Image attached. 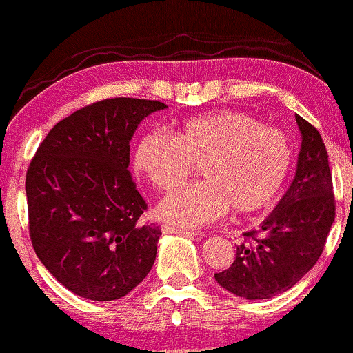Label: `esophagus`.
<instances>
[{
	"mask_svg": "<svg viewBox=\"0 0 353 353\" xmlns=\"http://www.w3.org/2000/svg\"><path fill=\"white\" fill-rule=\"evenodd\" d=\"M162 231H164V233H169V234H184V236H189V238H192V236L197 234L196 231H192V230H181V228L169 226V224H162Z\"/></svg>",
	"mask_w": 353,
	"mask_h": 353,
	"instance_id": "34e87169",
	"label": "esophagus"
}]
</instances>
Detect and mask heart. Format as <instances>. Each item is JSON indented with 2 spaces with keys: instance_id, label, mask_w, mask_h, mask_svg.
<instances>
[{
  "instance_id": "b5f03b06",
  "label": "heart",
  "mask_w": 353,
  "mask_h": 353,
  "mask_svg": "<svg viewBox=\"0 0 353 353\" xmlns=\"http://www.w3.org/2000/svg\"><path fill=\"white\" fill-rule=\"evenodd\" d=\"M293 147L281 130L239 110L185 119L176 135L149 130L135 142L132 165L154 188L170 192L201 165L203 183L185 185L159 204L162 219L203 226L226 214L268 208L283 191Z\"/></svg>"
}]
</instances>
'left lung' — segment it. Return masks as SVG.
<instances>
[{"instance_id":"left-lung-1","label":"left lung","mask_w":353,"mask_h":353,"mask_svg":"<svg viewBox=\"0 0 353 353\" xmlns=\"http://www.w3.org/2000/svg\"><path fill=\"white\" fill-rule=\"evenodd\" d=\"M301 134L296 172L276 208L248 231V245L216 273L218 285L245 300H266L295 286L319 261L335 221V199L328 154L319 130L296 115Z\"/></svg>"}]
</instances>
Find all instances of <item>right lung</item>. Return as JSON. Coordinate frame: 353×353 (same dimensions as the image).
<instances>
[{"label": "right lung", "instance_id": "add662e5", "mask_svg": "<svg viewBox=\"0 0 353 353\" xmlns=\"http://www.w3.org/2000/svg\"><path fill=\"white\" fill-rule=\"evenodd\" d=\"M168 105L107 99L57 123L26 172L34 253L65 288L94 301L125 296L154 266L161 230L129 170L139 123Z\"/></svg>", "mask_w": 353, "mask_h": 353}]
</instances>
